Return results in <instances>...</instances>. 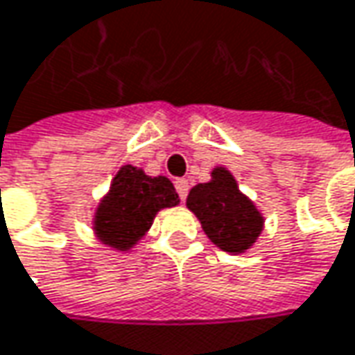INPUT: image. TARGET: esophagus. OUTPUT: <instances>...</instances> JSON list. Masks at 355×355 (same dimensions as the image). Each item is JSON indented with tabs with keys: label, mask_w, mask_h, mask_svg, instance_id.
Instances as JSON below:
<instances>
[{
	"label": "esophagus",
	"mask_w": 355,
	"mask_h": 355,
	"mask_svg": "<svg viewBox=\"0 0 355 355\" xmlns=\"http://www.w3.org/2000/svg\"><path fill=\"white\" fill-rule=\"evenodd\" d=\"M175 189H177L180 200H184L187 194H189V180H187V178H177V180H175Z\"/></svg>",
	"instance_id": "34e87169"
}]
</instances>
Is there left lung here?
<instances>
[{
	"label": "left lung",
	"instance_id": "1",
	"mask_svg": "<svg viewBox=\"0 0 355 355\" xmlns=\"http://www.w3.org/2000/svg\"><path fill=\"white\" fill-rule=\"evenodd\" d=\"M187 207L196 214L208 239L224 252L240 254L248 250L262 232V214L240 193L234 177L223 166L212 171L210 182L191 189Z\"/></svg>",
	"mask_w": 355,
	"mask_h": 355
}]
</instances>
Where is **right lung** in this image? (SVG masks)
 Returning a JSON list of instances; mask_svg holds the SVG:
<instances>
[{
  "instance_id": "obj_1",
  "label": "right lung",
  "mask_w": 355,
  "mask_h": 355,
  "mask_svg": "<svg viewBox=\"0 0 355 355\" xmlns=\"http://www.w3.org/2000/svg\"><path fill=\"white\" fill-rule=\"evenodd\" d=\"M178 205V194L166 177H148L125 164L113 178L111 191L95 212V234L115 250H129L145 236L161 208Z\"/></svg>"
}]
</instances>
